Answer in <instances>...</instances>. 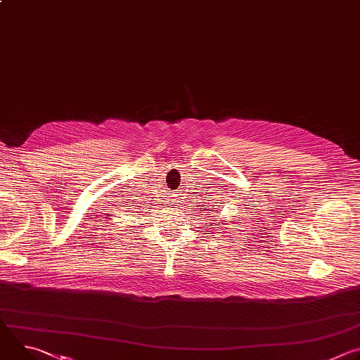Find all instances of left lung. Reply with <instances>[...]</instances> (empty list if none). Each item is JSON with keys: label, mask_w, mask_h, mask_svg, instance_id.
I'll list each match as a JSON object with an SVG mask.
<instances>
[{"label": "left lung", "mask_w": 360, "mask_h": 360, "mask_svg": "<svg viewBox=\"0 0 360 360\" xmlns=\"http://www.w3.org/2000/svg\"><path fill=\"white\" fill-rule=\"evenodd\" d=\"M218 203H221V202H218ZM215 207H218V205H215ZM207 207L209 208V210L207 211H212V208H211V207H207V205H205V207H203L205 210H206ZM203 208H202V210H203ZM215 210H217V208H215ZM212 212H215V211H212Z\"/></svg>", "instance_id": "8db88e82"}]
</instances>
